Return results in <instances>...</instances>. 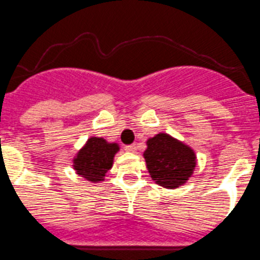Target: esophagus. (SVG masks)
<instances>
[{
	"instance_id": "obj_1",
	"label": "esophagus",
	"mask_w": 260,
	"mask_h": 260,
	"mask_svg": "<svg viewBox=\"0 0 260 260\" xmlns=\"http://www.w3.org/2000/svg\"><path fill=\"white\" fill-rule=\"evenodd\" d=\"M137 149H138V148H137V145H135V144L126 145V147H125L126 152H130V153H135V152H137Z\"/></svg>"
}]
</instances>
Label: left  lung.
<instances>
[{"mask_svg":"<svg viewBox=\"0 0 260 260\" xmlns=\"http://www.w3.org/2000/svg\"><path fill=\"white\" fill-rule=\"evenodd\" d=\"M147 145L148 171L158 185L175 189L189 180L195 169V154L187 145L163 133L148 139Z\"/></svg>","mask_w":260,"mask_h":260,"instance_id":"left-lung-1","label":"left lung"}]
</instances>
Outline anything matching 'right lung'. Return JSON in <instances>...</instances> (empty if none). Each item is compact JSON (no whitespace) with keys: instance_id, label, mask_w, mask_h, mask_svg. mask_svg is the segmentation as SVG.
Returning <instances> with one entry per match:
<instances>
[{"instance_id":"right-lung-1","label":"right lung","mask_w":260,"mask_h":260,"mask_svg":"<svg viewBox=\"0 0 260 260\" xmlns=\"http://www.w3.org/2000/svg\"><path fill=\"white\" fill-rule=\"evenodd\" d=\"M117 150L116 143H107L103 138H90L74 159V169L88 181H103L107 171L112 167Z\"/></svg>"}]
</instances>
